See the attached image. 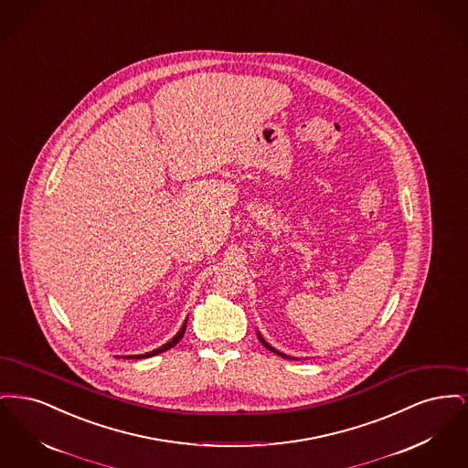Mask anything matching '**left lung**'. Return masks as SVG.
<instances>
[{
	"mask_svg": "<svg viewBox=\"0 0 468 468\" xmlns=\"http://www.w3.org/2000/svg\"><path fill=\"white\" fill-rule=\"evenodd\" d=\"M258 338H260V342H261V344H263V346H265V347H267L268 351H271V353H275V355H279V356L288 357V359H296V357L288 356V355H284V353H281V351H277V349H273V347H271V346H270V344H268L267 340H265V338H263V336H261V334H260V332H258Z\"/></svg>",
	"mask_w": 468,
	"mask_h": 468,
	"instance_id": "8db88e82",
	"label": "left lung"
}]
</instances>
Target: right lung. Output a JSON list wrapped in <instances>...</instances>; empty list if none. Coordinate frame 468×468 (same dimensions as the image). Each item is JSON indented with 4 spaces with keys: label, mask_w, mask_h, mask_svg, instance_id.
<instances>
[{
    "label": "right lung",
    "mask_w": 468,
    "mask_h": 468,
    "mask_svg": "<svg viewBox=\"0 0 468 468\" xmlns=\"http://www.w3.org/2000/svg\"><path fill=\"white\" fill-rule=\"evenodd\" d=\"M186 324H187V321H184V324H182V328L178 330V334L170 340V342H166L165 346H161V347H157L154 351H151V353H145V355H136V356H124L128 357V359H142V357H151L156 356L159 353H165V351H168V349H172L176 344H177L178 340L184 336V332H186Z\"/></svg>",
    "instance_id": "right-lung-1"
}]
</instances>
